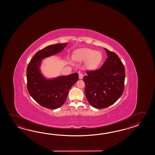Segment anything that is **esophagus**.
<instances>
[{
	"label": "esophagus",
	"mask_w": 155,
	"mask_h": 155,
	"mask_svg": "<svg viewBox=\"0 0 155 155\" xmlns=\"http://www.w3.org/2000/svg\"><path fill=\"white\" fill-rule=\"evenodd\" d=\"M83 74H81V73H79V79H82L83 78Z\"/></svg>",
	"instance_id": "34e87169"
}]
</instances>
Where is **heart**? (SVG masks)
I'll return each instance as SVG.
<instances>
[{
  "mask_svg": "<svg viewBox=\"0 0 155 155\" xmlns=\"http://www.w3.org/2000/svg\"><path fill=\"white\" fill-rule=\"evenodd\" d=\"M75 59L79 61H86L85 67L87 70H94L102 62V54L90 49H82L78 50L75 55Z\"/></svg>",
  "mask_w": 155,
  "mask_h": 155,
  "instance_id": "obj_1",
  "label": "heart"
}]
</instances>
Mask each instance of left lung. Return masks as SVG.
Here are the masks:
<instances>
[{
    "instance_id": "left-lung-1",
    "label": "left lung",
    "mask_w": 155,
    "mask_h": 155,
    "mask_svg": "<svg viewBox=\"0 0 155 155\" xmlns=\"http://www.w3.org/2000/svg\"><path fill=\"white\" fill-rule=\"evenodd\" d=\"M104 49L108 57L103 65L95 71H87L83 78L86 99L96 109H104L114 104L124 90V66L115 53Z\"/></svg>"
}]
</instances>
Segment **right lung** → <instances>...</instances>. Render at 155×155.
I'll return each mask as SVG.
<instances>
[{
    "label": "right lung",
    "mask_w": 155,
    "mask_h": 155,
    "mask_svg": "<svg viewBox=\"0 0 155 155\" xmlns=\"http://www.w3.org/2000/svg\"><path fill=\"white\" fill-rule=\"evenodd\" d=\"M68 43L46 46L34 55L26 69L27 89L33 99L48 109L59 108L66 101L70 88L78 80V73L46 78L40 67L43 60L61 53Z\"/></svg>",
    "instance_id": "add662e5"
}]
</instances>
